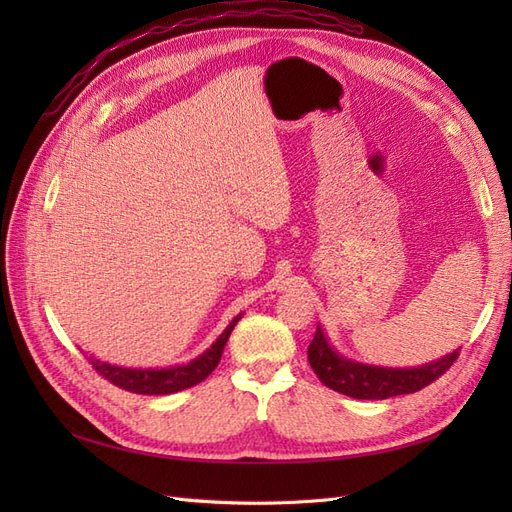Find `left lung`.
Instances as JSON below:
<instances>
[{
  "mask_svg": "<svg viewBox=\"0 0 512 512\" xmlns=\"http://www.w3.org/2000/svg\"><path fill=\"white\" fill-rule=\"evenodd\" d=\"M459 350L446 354L444 359L412 369H391L354 363L339 356L327 342L322 329H316L312 344L307 348V359L314 374L329 389L354 399H389L395 395H408L425 389L438 380L444 371L457 361Z\"/></svg>",
  "mask_w": 512,
  "mask_h": 512,
  "instance_id": "8db88e82",
  "label": "left lung"
}]
</instances>
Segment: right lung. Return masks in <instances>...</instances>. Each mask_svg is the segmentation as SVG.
Wrapping results in <instances>:
<instances>
[{
  "label": "right lung",
  "instance_id": "1",
  "mask_svg": "<svg viewBox=\"0 0 512 512\" xmlns=\"http://www.w3.org/2000/svg\"><path fill=\"white\" fill-rule=\"evenodd\" d=\"M241 316L232 320L224 333L218 337L207 352H203L188 365L181 367H168V369H128V367H117V365H108L102 363L94 356H89V363L94 367L98 374L108 380L111 384L119 386L123 391L138 393V395H170L183 389H190V386L203 382L209 378L211 371L218 367L224 346L228 342V337L235 329V324L239 322Z\"/></svg>",
  "mask_w": 512,
  "mask_h": 512
}]
</instances>
